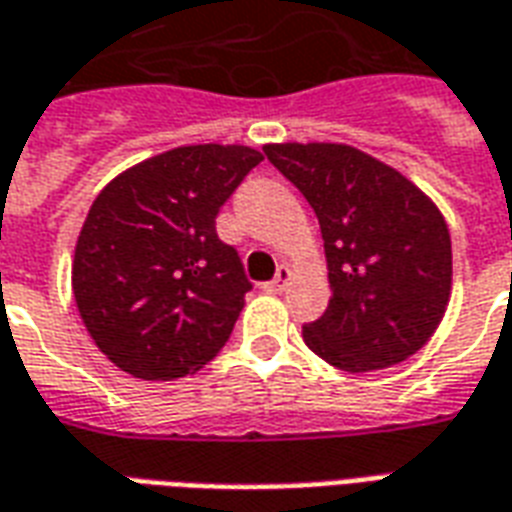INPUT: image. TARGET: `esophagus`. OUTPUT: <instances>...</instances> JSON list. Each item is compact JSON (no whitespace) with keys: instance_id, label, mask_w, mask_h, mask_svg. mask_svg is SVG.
Here are the masks:
<instances>
[{"instance_id":"obj_1","label":"esophagus","mask_w":512,"mask_h":512,"mask_svg":"<svg viewBox=\"0 0 512 512\" xmlns=\"http://www.w3.org/2000/svg\"><path fill=\"white\" fill-rule=\"evenodd\" d=\"M290 279H293V271H290L288 266H279L277 277L271 279V282H266L263 288H266L268 293H282V290H285L290 285Z\"/></svg>"}]
</instances>
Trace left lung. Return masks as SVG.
Segmentation results:
<instances>
[{"mask_svg":"<svg viewBox=\"0 0 512 512\" xmlns=\"http://www.w3.org/2000/svg\"><path fill=\"white\" fill-rule=\"evenodd\" d=\"M318 216L332 299L304 343L337 370L373 373L414 356L452 293L444 216L395 167L340 142L266 145Z\"/></svg>","mask_w":512,"mask_h":512,"instance_id":"8db88e82","label":"left lung"}]
</instances>
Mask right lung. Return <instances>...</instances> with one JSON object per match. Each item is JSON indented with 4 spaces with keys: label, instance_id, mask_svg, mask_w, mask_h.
Returning <instances> with one entry per match:
<instances>
[{
    "label": "right lung",
    "instance_id": "1",
    "mask_svg": "<svg viewBox=\"0 0 512 512\" xmlns=\"http://www.w3.org/2000/svg\"><path fill=\"white\" fill-rule=\"evenodd\" d=\"M263 153L183 145L106 183L73 252V299L101 354L123 373L172 381L197 373L244 310L241 257L216 213Z\"/></svg>",
    "mask_w": 512,
    "mask_h": 512
}]
</instances>
